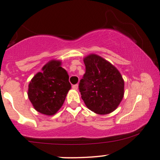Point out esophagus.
<instances>
[{
	"label": "esophagus",
	"mask_w": 160,
	"mask_h": 160,
	"mask_svg": "<svg viewBox=\"0 0 160 160\" xmlns=\"http://www.w3.org/2000/svg\"><path fill=\"white\" fill-rule=\"evenodd\" d=\"M72 88L74 89H75V90H78V84H76V85H73Z\"/></svg>",
	"instance_id": "esophagus-1"
}]
</instances>
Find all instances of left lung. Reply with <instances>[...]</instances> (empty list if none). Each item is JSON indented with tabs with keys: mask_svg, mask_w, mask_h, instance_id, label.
Instances as JSON below:
<instances>
[{
	"mask_svg": "<svg viewBox=\"0 0 160 160\" xmlns=\"http://www.w3.org/2000/svg\"><path fill=\"white\" fill-rule=\"evenodd\" d=\"M86 73L79 84L86 106L100 115L117 109L124 96V80L111 62L96 54L83 58Z\"/></svg>",
	"mask_w": 160,
	"mask_h": 160,
	"instance_id": "obj_1",
	"label": "left lung"
}]
</instances>
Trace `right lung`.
Listing matches in <instances>:
<instances>
[{"mask_svg": "<svg viewBox=\"0 0 160 160\" xmlns=\"http://www.w3.org/2000/svg\"><path fill=\"white\" fill-rule=\"evenodd\" d=\"M61 65L60 60H50L29 82L28 96L34 109L40 113L56 114L71 89L68 74Z\"/></svg>", "mask_w": 160, "mask_h": 160, "instance_id": "right-lung-1", "label": "right lung"}]
</instances>
